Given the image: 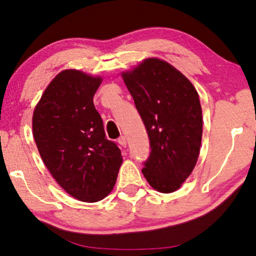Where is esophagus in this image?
I'll list each match as a JSON object with an SVG mask.
<instances>
[{
  "mask_svg": "<svg viewBox=\"0 0 256 256\" xmlns=\"http://www.w3.org/2000/svg\"><path fill=\"white\" fill-rule=\"evenodd\" d=\"M118 143L122 146V148H126V146H127V138H126V136H120Z\"/></svg>",
  "mask_w": 256,
  "mask_h": 256,
  "instance_id": "1",
  "label": "esophagus"
}]
</instances>
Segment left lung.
I'll list each match as a JSON object with an SVG mask.
<instances>
[{"instance_id": "8db88e82", "label": "left lung", "mask_w": 256, "mask_h": 256, "mask_svg": "<svg viewBox=\"0 0 256 256\" xmlns=\"http://www.w3.org/2000/svg\"><path fill=\"white\" fill-rule=\"evenodd\" d=\"M122 78L150 140L142 172L154 190H177L200 154L203 121L198 92L180 71L158 58H146Z\"/></svg>"}]
</instances>
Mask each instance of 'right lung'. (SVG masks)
<instances>
[{"mask_svg":"<svg viewBox=\"0 0 256 256\" xmlns=\"http://www.w3.org/2000/svg\"><path fill=\"white\" fill-rule=\"evenodd\" d=\"M102 78L64 70L45 90L32 116V134L53 178L72 198L98 202L114 187L121 150L106 140L93 98Z\"/></svg>","mask_w":256,"mask_h":256,"instance_id":"obj_1","label":"right lung"}]
</instances>
